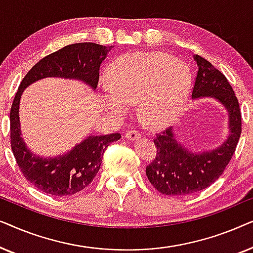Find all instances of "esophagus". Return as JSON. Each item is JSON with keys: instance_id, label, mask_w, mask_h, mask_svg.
Returning <instances> with one entry per match:
<instances>
[{"instance_id": "34e87169", "label": "esophagus", "mask_w": 253, "mask_h": 253, "mask_svg": "<svg viewBox=\"0 0 253 253\" xmlns=\"http://www.w3.org/2000/svg\"><path fill=\"white\" fill-rule=\"evenodd\" d=\"M126 137L129 140H136V139H138V138H139V133H138L137 131H134V130H130L126 133Z\"/></svg>"}]
</instances>
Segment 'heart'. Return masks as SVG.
<instances>
[{
	"label": "heart",
	"instance_id": "b5f03b06",
	"mask_svg": "<svg viewBox=\"0 0 253 253\" xmlns=\"http://www.w3.org/2000/svg\"><path fill=\"white\" fill-rule=\"evenodd\" d=\"M107 79L99 92L103 107L119 116L139 102V115L153 127L175 121L191 89L188 64L159 51L122 55L109 65Z\"/></svg>",
	"mask_w": 253,
	"mask_h": 253
}]
</instances>
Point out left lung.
<instances>
[{
	"label": "left lung",
	"instance_id": "1",
	"mask_svg": "<svg viewBox=\"0 0 253 253\" xmlns=\"http://www.w3.org/2000/svg\"><path fill=\"white\" fill-rule=\"evenodd\" d=\"M193 58L198 72L192 99L217 100L228 112L229 136L219 147L196 153L178 143L171 127L158 133L157 157L146 167V175L151 184L167 196L191 195L213 184L229 164L242 132L240 103L226 76L199 55Z\"/></svg>",
	"mask_w": 253,
	"mask_h": 253
}]
</instances>
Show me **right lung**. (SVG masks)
Segmentation results:
<instances>
[{
  "mask_svg": "<svg viewBox=\"0 0 253 253\" xmlns=\"http://www.w3.org/2000/svg\"><path fill=\"white\" fill-rule=\"evenodd\" d=\"M113 46L93 42L72 43L40 60L20 83L10 110V139L17 165L27 181L51 196H70L91 184L101 166L106 148L121 138L120 133L88 136L70 152L42 158L29 150L20 132L19 101L24 89L47 77L77 79L95 89L100 65Z\"/></svg>",
  "mask_w": 253,
  "mask_h": 253,
  "instance_id": "right-lung-1",
  "label": "right lung"
}]
</instances>
